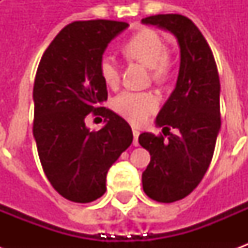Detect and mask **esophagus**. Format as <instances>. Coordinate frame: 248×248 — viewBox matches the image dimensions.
<instances>
[{"instance_id": "obj_1", "label": "esophagus", "mask_w": 248, "mask_h": 248, "mask_svg": "<svg viewBox=\"0 0 248 248\" xmlns=\"http://www.w3.org/2000/svg\"><path fill=\"white\" fill-rule=\"evenodd\" d=\"M133 137H134L133 143H134V146H138V137H140V131H138L137 129H133Z\"/></svg>"}]
</instances>
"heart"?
I'll return each instance as SVG.
<instances>
[{
    "mask_svg": "<svg viewBox=\"0 0 248 248\" xmlns=\"http://www.w3.org/2000/svg\"><path fill=\"white\" fill-rule=\"evenodd\" d=\"M124 51L130 60L151 69V78L156 83L166 82L171 76V63L167 56V44L161 34L151 29L138 31L124 44ZM99 74L108 86L119 81L118 65L111 56L99 61ZM159 106V99L150 92H124L113 99L114 111L133 124H140Z\"/></svg>",
    "mask_w": 248,
    "mask_h": 248,
    "instance_id": "b5f03b06",
    "label": "heart"
}]
</instances>
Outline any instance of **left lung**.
I'll list each match as a JSON object with an SVG mask.
<instances>
[{
	"instance_id": "obj_1",
	"label": "left lung",
	"mask_w": 248,
	"mask_h": 248,
	"mask_svg": "<svg viewBox=\"0 0 248 248\" xmlns=\"http://www.w3.org/2000/svg\"><path fill=\"white\" fill-rule=\"evenodd\" d=\"M142 22L169 30L181 49L177 85L155 121L169 138L140 135V145L151 155L142 174L143 191L156 202L171 203L199 185L213 159L220 129V82L213 51L191 19L181 14H158ZM171 127L177 135L170 133Z\"/></svg>"
}]
</instances>
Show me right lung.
Returning <instances> with one entry per match:
<instances>
[{
	"instance_id": "add662e5",
	"label": "right lung",
	"mask_w": 248,
	"mask_h": 248,
	"mask_svg": "<svg viewBox=\"0 0 248 248\" xmlns=\"http://www.w3.org/2000/svg\"><path fill=\"white\" fill-rule=\"evenodd\" d=\"M129 24L76 21L56 35L41 58L33 89L34 135L45 175L58 194L89 203L106 191L108 169L133 142L130 124L102 108L108 89L99 74L103 53ZM90 112L107 124L90 132Z\"/></svg>"
}]
</instances>
